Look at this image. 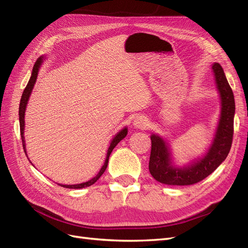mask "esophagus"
Masks as SVG:
<instances>
[{"instance_id":"esophagus-1","label":"esophagus","mask_w":248,"mask_h":248,"mask_svg":"<svg viewBox=\"0 0 248 248\" xmlns=\"http://www.w3.org/2000/svg\"><path fill=\"white\" fill-rule=\"evenodd\" d=\"M133 125L136 126L137 128L145 129V128H147L148 125H149V121H148V119H147L146 117H144V116H140V117H138V118L134 119Z\"/></svg>"}]
</instances>
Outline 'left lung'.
I'll list each match as a JSON object with an SVG mask.
<instances>
[{
  "instance_id": "obj_1",
  "label": "left lung",
  "mask_w": 248,
  "mask_h": 248,
  "mask_svg": "<svg viewBox=\"0 0 248 248\" xmlns=\"http://www.w3.org/2000/svg\"><path fill=\"white\" fill-rule=\"evenodd\" d=\"M220 98L221 116L211 148L204 158L184 169L171 166L170 154L167 144L158 136H151V154L149 170L157 181L168 185H191L204 180L219 167L230 152L234 134L235 99L222 67L212 66Z\"/></svg>"
}]
</instances>
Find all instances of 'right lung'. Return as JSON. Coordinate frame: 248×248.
Segmentation results:
<instances>
[{"label":"right lung","mask_w":248,"mask_h":248,"mask_svg":"<svg viewBox=\"0 0 248 248\" xmlns=\"http://www.w3.org/2000/svg\"><path fill=\"white\" fill-rule=\"evenodd\" d=\"M41 62H42V58H39L38 60H37L34 67H33V71H32V76H31V78H30L29 82L27 87L25 88L24 90V93H22V96H21V99H20V103H19V126H20V136H21V142H22V147H24V151L26 153V145H25V137H24V129H25V111H26V107L28 104V100H29V97L30 95H31V92L32 90L34 88V85L36 82V78H37V76H38V70L40 68V65H41ZM127 136V128H124L122 129L121 131H120L117 136L114 138V140H111L110 142V146L108 150V155H107V159H106V162H104L103 167L101 168V170H99L98 174H97L96 177H94L93 179L90 180V181L88 182H85V183H81V184H76V185H61L62 187H65V188H74V189H78V188H85V187H89L93 185L97 180H98L101 175L104 172V170H107L108 168V157L112 151V149H114L117 145L118 142L120 140H122L125 137ZM27 155V154H26ZM28 157V156H27Z\"/></svg>","instance_id":"add662e5"}]
</instances>
